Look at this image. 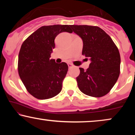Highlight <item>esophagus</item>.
I'll use <instances>...</instances> for the list:
<instances>
[{"instance_id":"34e87169","label":"esophagus","mask_w":135,"mask_h":135,"mask_svg":"<svg viewBox=\"0 0 135 135\" xmlns=\"http://www.w3.org/2000/svg\"><path fill=\"white\" fill-rule=\"evenodd\" d=\"M68 66H69V68H71L73 66V65L72 64V63H68Z\"/></svg>"}]
</instances>
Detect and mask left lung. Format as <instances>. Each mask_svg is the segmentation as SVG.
I'll return each mask as SVG.
<instances>
[{"label": "left lung", "instance_id": "obj_1", "mask_svg": "<svg viewBox=\"0 0 135 135\" xmlns=\"http://www.w3.org/2000/svg\"><path fill=\"white\" fill-rule=\"evenodd\" d=\"M83 42L82 55L91 60L89 68H79L77 85L81 92L93 97L105 96L113 88L120 74V57L110 37L100 27L71 25Z\"/></svg>", "mask_w": 135, "mask_h": 135}]
</instances>
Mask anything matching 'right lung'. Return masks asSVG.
<instances>
[{
    "instance_id": "obj_1",
    "label": "right lung",
    "mask_w": 135,
    "mask_h": 135,
    "mask_svg": "<svg viewBox=\"0 0 135 135\" xmlns=\"http://www.w3.org/2000/svg\"><path fill=\"white\" fill-rule=\"evenodd\" d=\"M72 33L70 25L43 26L23 42L18 55V73L30 94L39 100L52 98L60 93L68 71L65 62L50 59L56 37L61 32Z\"/></svg>"
}]
</instances>
